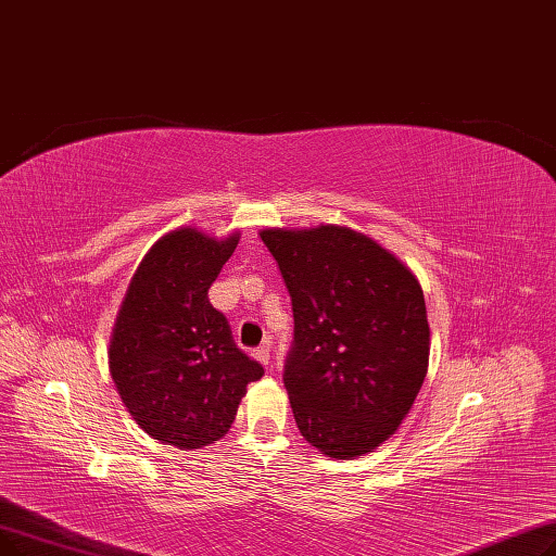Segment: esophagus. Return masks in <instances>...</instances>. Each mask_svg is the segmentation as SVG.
<instances>
[{
	"label": "esophagus",
	"instance_id": "obj_1",
	"mask_svg": "<svg viewBox=\"0 0 556 556\" xmlns=\"http://www.w3.org/2000/svg\"><path fill=\"white\" fill-rule=\"evenodd\" d=\"M255 359H257V362H262L264 366L269 364V359H271V349H269V343H264V346H260V349L255 351Z\"/></svg>",
	"mask_w": 556,
	"mask_h": 556
}]
</instances>
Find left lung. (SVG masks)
Here are the masks:
<instances>
[{
	"label": "left lung",
	"mask_w": 556,
	"mask_h": 556,
	"mask_svg": "<svg viewBox=\"0 0 556 556\" xmlns=\"http://www.w3.org/2000/svg\"><path fill=\"white\" fill-rule=\"evenodd\" d=\"M260 237L292 296L285 389L303 439L332 459L374 453L428 374L430 326L416 276L349 226L264 228Z\"/></svg>",
	"instance_id": "obj_1"
}]
</instances>
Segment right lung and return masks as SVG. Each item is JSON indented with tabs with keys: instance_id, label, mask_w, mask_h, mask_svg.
Wrapping results in <instances>:
<instances>
[{
	"instance_id": "1",
	"label": "right lung",
	"mask_w": 556,
	"mask_h": 556,
	"mask_svg": "<svg viewBox=\"0 0 556 556\" xmlns=\"http://www.w3.org/2000/svg\"><path fill=\"white\" fill-rule=\"evenodd\" d=\"M237 242V230L165 232L138 264L111 332L109 366L124 407L151 439L178 451L219 441L247 384L264 376L207 301Z\"/></svg>"
}]
</instances>
